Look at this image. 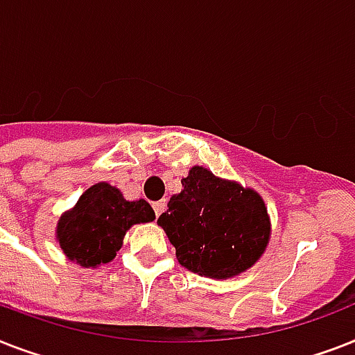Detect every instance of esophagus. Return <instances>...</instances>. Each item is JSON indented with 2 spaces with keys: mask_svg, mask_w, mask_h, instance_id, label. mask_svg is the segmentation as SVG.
I'll return each instance as SVG.
<instances>
[{
  "mask_svg": "<svg viewBox=\"0 0 355 355\" xmlns=\"http://www.w3.org/2000/svg\"><path fill=\"white\" fill-rule=\"evenodd\" d=\"M164 207H166V200H158V202H153V209H155V215H160L164 211Z\"/></svg>",
  "mask_w": 355,
  "mask_h": 355,
  "instance_id": "esophagus-1",
  "label": "esophagus"
}]
</instances>
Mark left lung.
Segmentation results:
<instances>
[{
	"instance_id": "obj_1",
	"label": "left lung",
	"mask_w": 355,
	"mask_h": 355,
	"mask_svg": "<svg viewBox=\"0 0 355 355\" xmlns=\"http://www.w3.org/2000/svg\"><path fill=\"white\" fill-rule=\"evenodd\" d=\"M158 226L189 272L209 279H230L261 259L270 241V217L257 191L215 177L195 166L182 178Z\"/></svg>"
}]
</instances>
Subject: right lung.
<instances>
[{
	"instance_id": "right-lung-1",
	"label": "right lung",
	"mask_w": 355,
	"mask_h": 355,
	"mask_svg": "<svg viewBox=\"0 0 355 355\" xmlns=\"http://www.w3.org/2000/svg\"><path fill=\"white\" fill-rule=\"evenodd\" d=\"M155 211L144 198L125 200L120 189L107 182L91 186L56 227L63 253L83 268L111 262L122 248L123 235L132 224L151 223Z\"/></svg>"
}]
</instances>
